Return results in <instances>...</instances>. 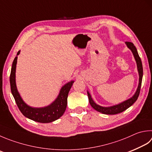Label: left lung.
Segmentation results:
<instances>
[{
  "mask_svg": "<svg viewBox=\"0 0 152 152\" xmlns=\"http://www.w3.org/2000/svg\"><path fill=\"white\" fill-rule=\"evenodd\" d=\"M126 44L128 48H129V49H130L132 51L133 55L134 56V58H135V59L137 63V67H138V70L139 75H140L138 87L137 88V91L135 94H134L131 99H128L127 101L123 102L118 105L113 106V107H101V106L96 104V103H94V101H93V99L91 98L89 93L87 92L88 101H89V103L91 105V107H92L94 110H96V111H98L99 113H101L102 114H116L122 113L123 111L126 110L127 108L131 107V106L137 101V99H138L139 96L140 88H141V85H142V77H143V67H142V61L138 55V51H137V49L136 48L135 45H134L133 43H132L130 42H126Z\"/></svg>",
  "mask_w": 152,
  "mask_h": 152,
  "instance_id": "8db88e82",
  "label": "left lung"
}]
</instances>
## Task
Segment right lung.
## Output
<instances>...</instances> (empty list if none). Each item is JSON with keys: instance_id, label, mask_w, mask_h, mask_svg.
Returning a JSON list of instances; mask_svg holds the SVG:
<instances>
[{"instance_id": "right-lung-1", "label": "right lung", "mask_w": 152, "mask_h": 152, "mask_svg": "<svg viewBox=\"0 0 152 152\" xmlns=\"http://www.w3.org/2000/svg\"><path fill=\"white\" fill-rule=\"evenodd\" d=\"M20 53L18 51L17 55ZM17 57L14 58L10 75V89L17 106L23 115L34 121L41 123H49L59 118L65 111L67 103L68 93L74 81L69 82L61 88L58 98L52 104L44 108H31L22 101L17 91L15 82V72Z\"/></svg>"}]
</instances>
